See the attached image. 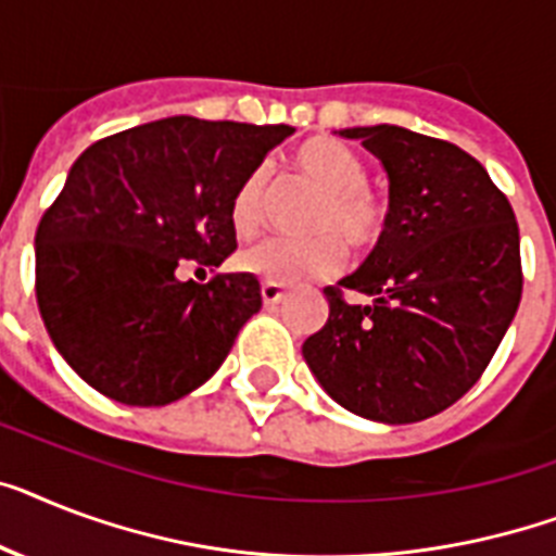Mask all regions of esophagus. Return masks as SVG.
Returning <instances> with one entry per match:
<instances>
[{
	"label": "esophagus",
	"instance_id": "obj_1",
	"mask_svg": "<svg viewBox=\"0 0 556 556\" xmlns=\"http://www.w3.org/2000/svg\"><path fill=\"white\" fill-rule=\"evenodd\" d=\"M260 293H263L265 305H277V302L286 296V288L277 286V282H263V291Z\"/></svg>",
	"mask_w": 556,
	"mask_h": 556
}]
</instances>
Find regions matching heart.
I'll use <instances>...</instances> for the list:
<instances>
[{
	"mask_svg": "<svg viewBox=\"0 0 556 556\" xmlns=\"http://www.w3.org/2000/svg\"><path fill=\"white\" fill-rule=\"evenodd\" d=\"M293 165L319 202L311 211V239L270 237L242 251L239 265L277 286H296L305 279L333 277L345 263L342 241L349 251H368L386 231V202L365 185L363 160L342 142L308 139L293 151ZM265 219V168H256L239 182L231 197V225L239 237H254ZM340 236L336 242L330 237Z\"/></svg>",
	"mask_w": 556,
	"mask_h": 556,
	"instance_id": "1",
	"label": "heart"
}]
</instances>
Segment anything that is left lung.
I'll use <instances>...</instances> for the list:
<instances>
[{"instance_id":"1","label":"left lung","mask_w":556,"mask_h":556,"mask_svg":"<svg viewBox=\"0 0 556 556\" xmlns=\"http://www.w3.org/2000/svg\"><path fill=\"white\" fill-rule=\"evenodd\" d=\"M388 174L386 231L325 288L328 323L302 356L342 408L388 426L434 417L489 368L522 296L520 228L463 148L396 125L345 128ZM365 292L351 306L341 288Z\"/></svg>"}]
</instances>
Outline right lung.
<instances>
[{
  "label": "right lung",
  "instance_id": "add662e5",
  "mask_svg": "<svg viewBox=\"0 0 556 556\" xmlns=\"http://www.w3.org/2000/svg\"><path fill=\"white\" fill-rule=\"evenodd\" d=\"M291 125L168 116L93 142L36 228V302L90 388L168 405L216 374L263 308L251 274L182 282L237 248L231 197Z\"/></svg>",
  "mask_w": 556,
  "mask_h": 556
}]
</instances>
